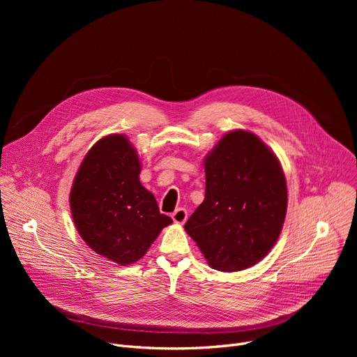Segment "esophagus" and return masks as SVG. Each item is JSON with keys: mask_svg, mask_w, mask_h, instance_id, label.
I'll return each instance as SVG.
<instances>
[{"mask_svg": "<svg viewBox=\"0 0 357 357\" xmlns=\"http://www.w3.org/2000/svg\"><path fill=\"white\" fill-rule=\"evenodd\" d=\"M186 218H188V213H186L185 208H178L174 211L172 214V220L176 222V224H183L186 221Z\"/></svg>", "mask_w": 357, "mask_h": 357, "instance_id": "esophagus-1", "label": "esophagus"}]
</instances>
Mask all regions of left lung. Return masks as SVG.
Segmentation results:
<instances>
[{
    "label": "left lung",
    "instance_id": "8db88e82",
    "mask_svg": "<svg viewBox=\"0 0 357 357\" xmlns=\"http://www.w3.org/2000/svg\"><path fill=\"white\" fill-rule=\"evenodd\" d=\"M204 166L205 198L185 230L213 269H248L269 253L282 230L288 204L282 167L245 130L222 136Z\"/></svg>",
    "mask_w": 357,
    "mask_h": 357
}]
</instances>
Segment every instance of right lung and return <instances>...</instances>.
Segmentation results:
<instances>
[{"label": "right lung", "instance_id": "obj_1", "mask_svg": "<svg viewBox=\"0 0 357 357\" xmlns=\"http://www.w3.org/2000/svg\"><path fill=\"white\" fill-rule=\"evenodd\" d=\"M140 160L123 135L91 147L69 195L75 227L86 245L119 265L142 259L172 218L160 214L152 192L140 183Z\"/></svg>", "mask_w": 357, "mask_h": 357}]
</instances>
